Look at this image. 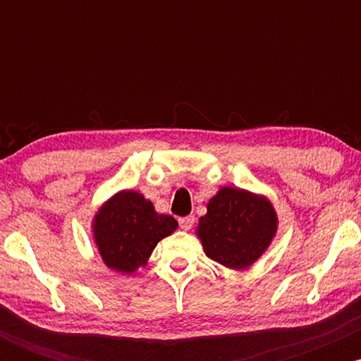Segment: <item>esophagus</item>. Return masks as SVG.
<instances>
[{"mask_svg": "<svg viewBox=\"0 0 361 361\" xmlns=\"http://www.w3.org/2000/svg\"><path fill=\"white\" fill-rule=\"evenodd\" d=\"M193 224H195V217L193 215H186V217H181L180 219V227L183 231H190L193 227Z\"/></svg>", "mask_w": 361, "mask_h": 361, "instance_id": "34e87169", "label": "esophagus"}]
</instances>
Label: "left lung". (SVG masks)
<instances>
[{"label": "left lung", "mask_w": 361, "mask_h": 361, "mask_svg": "<svg viewBox=\"0 0 361 361\" xmlns=\"http://www.w3.org/2000/svg\"><path fill=\"white\" fill-rule=\"evenodd\" d=\"M279 231L270 198L238 186H222L207 204L195 234L205 255L231 270H246L267 252Z\"/></svg>", "instance_id": "obj_1"}]
</instances>
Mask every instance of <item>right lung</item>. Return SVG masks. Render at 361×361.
I'll return each instance as SVG.
<instances>
[{
	"label": "right lung",
	"mask_w": 361,
	"mask_h": 361,
	"mask_svg": "<svg viewBox=\"0 0 361 361\" xmlns=\"http://www.w3.org/2000/svg\"><path fill=\"white\" fill-rule=\"evenodd\" d=\"M178 229L171 215L157 214L135 190H120L103 202L91 221L93 241L111 271L132 275L144 268L161 239Z\"/></svg>",
	"instance_id": "1"
}]
</instances>
